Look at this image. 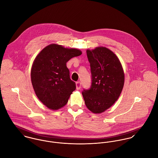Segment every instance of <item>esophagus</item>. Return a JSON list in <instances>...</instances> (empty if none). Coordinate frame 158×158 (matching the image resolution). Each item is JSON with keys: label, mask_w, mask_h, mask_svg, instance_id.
Returning a JSON list of instances; mask_svg holds the SVG:
<instances>
[{"label": "esophagus", "mask_w": 158, "mask_h": 158, "mask_svg": "<svg viewBox=\"0 0 158 158\" xmlns=\"http://www.w3.org/2000/svg\"><path fill=\"white\" fill-rule=\"evenodd\" d=\"M76 84V89L77 90H79L81 88V82L78 81Z\"/></svg>", "instance_id": "esophagus-1"}]
</instances>
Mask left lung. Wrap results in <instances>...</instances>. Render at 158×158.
Wrapping results in <instances>:
<instances>
[{"mask_svg": "<svg viewBox=\"0 0 158 158\" xmlns=\"http://www.w3.org/2000/svg\"><path fill=\"white\" fill-rule=\"evenodd\" d=\"M90 64L92 85L82 92L87 107L99 114L110 107L118 99L125 82L123 69L118 58L110 49L97 47L87 50Z\"/></svg>", "mask_w": 158, "mask_h": 158, "instance_id": "obj_1", "label": "left lung"}]
</instances>
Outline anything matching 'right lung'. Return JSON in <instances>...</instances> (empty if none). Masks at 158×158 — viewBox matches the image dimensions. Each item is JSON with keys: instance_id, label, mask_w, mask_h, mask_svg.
<instances>
[{"instance_id": "obj_1", "label": "right lung", "mask_w": 158, "mask_h": 158, "mask_svg": "<svg viewBox=\"0 0 158 158\" xmlns=\"http://www.w3.org/2000/svg\"><path fill=\"white\" fill-rule=\"evenodd\" d=\"M81 54L79 49L51 44L36 57L31 69L32 86L38 98L49 109L62 108L76 90L66 62Z\"/></svg>"}]
</instances>
